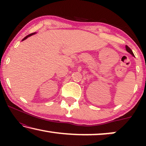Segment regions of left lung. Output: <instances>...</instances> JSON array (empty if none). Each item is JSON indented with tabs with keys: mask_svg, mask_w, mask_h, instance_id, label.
I'll list each match as a JSON object with an SVG mask.
<instances>
[{
	"mask_svg": "<svg viewBox=\"0 0 146 146\" xmlns=\"http://www.w3.org/2000/svg\"><path fill=\"white\" fill-rule=\"evenodd\" d=\"M125 48H126V50L129 53H130L131 55L133 56H134V54H133V52H132V50H131L127 46H125Z\"/></svg>",
	"mask_w": 146,
	"mask_h": 146,
	"instance_id": "obj_1",
	"label": "left lung"
}]
</instances>
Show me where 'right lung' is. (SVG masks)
<instances>
[{"label":"right lung","instance_id":"obj_1","mask_svg":"<svg viewBox=\"0 0 146 146\" xmlns=\"http://www.w3.org/2000/svg\"><path fill=\"white\" fill-rule=\"evenodd\" d=\"M34 34H35V33H32V34H30V35H27V36H25V38H24L23 39V40H25V39H27L28 37H29V36H32V35H34Z\"/></svg>","mask_w":146,"mask_h":146}]
</instances>
